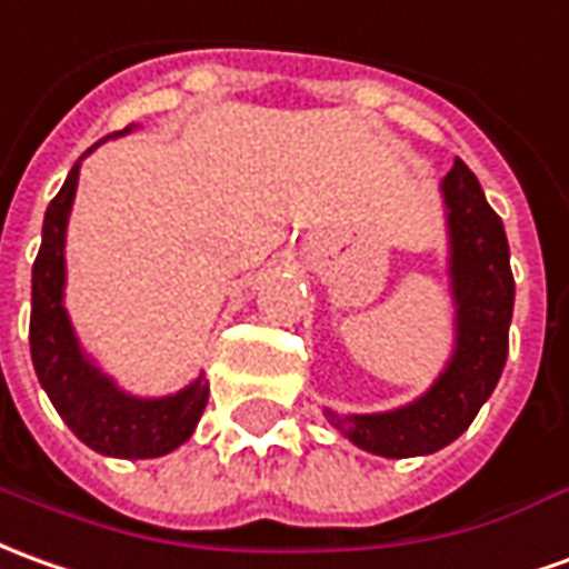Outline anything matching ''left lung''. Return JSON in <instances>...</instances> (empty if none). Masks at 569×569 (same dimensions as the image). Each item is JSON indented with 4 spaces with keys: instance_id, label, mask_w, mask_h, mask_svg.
Masks as SVG:
<instances>
[{
    "instance_id": "left-lung-1",
    "label": "left lung",
    "mask_w": 569,
    "mask_h": 569,
    "mask_svg": "<svg viewBox=\"0 0 569 569\" xmlns=\"http://www.w3.org/2000/svg\"><path fill=\"white\" fill-rule=\"evenodd\" d=\"M450 209V273L456 317V353L435 388L416 403L379 416H336L332 425L357 447L388 459L425 456L452 443L475 422L492 395L508 357V326L515 311V277L508 261L502 218L462 160L443 178Z\"/></svg>"
}]
</instances>
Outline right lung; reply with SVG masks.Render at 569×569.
<instances>
[{
  "label": "right lung",
  "instance_id": "obj_1",
  "mask_svg": "<svg viewBox=\"0 0 569 569\" xmlns=\"http://www.w3.org/2000/svg\"><path fill=\"white\" fill-rule=\"evenodd\" d=\"M122 132L107 138H117ZM94 147H89V153ZM77 178L79 162L70 169L63 188L46 209L42 246L33 261L30 353L36 376L63 422L91 450L119 459L166 456L193 435L202 409L209 403V385L200 376L174 397L138 400L117 391V385L82 357L63 311V230L77 193Z\"/></svg>",
  "mask_w": 569,
  "mask_h": 569
}]
</instances>
